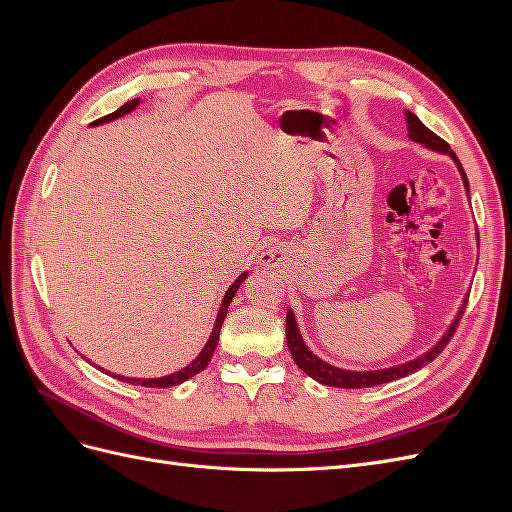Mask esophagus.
Listing matches in <instances>:
<instances>
[{
  "instance_id": "1",
  "label": "esophagus",
  "mask_w": 512,
  "mask_h": 512,
  "mask_svg": "<svg viewBox=\"0 0 512 512\" xmlns=\"http://www.w3.org/2000/svg\"><path fill=\"white\" fill-rule=\"evenodd\" d=\"M260 262L265 267H277V265H280V256H277L275 250H265L260 254Z\"/></svg>"
}]
</instances>
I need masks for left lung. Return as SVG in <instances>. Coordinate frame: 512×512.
<instances>
[{"mask_svg":"<svg viewBox=\"0 0 512 512\" xmlns=\"http://www.w3.org/2000/svg\"><path fill=\"white\" fill-rule=\"evenodd\" d=\"M406 126H408V138H410V141L423 145L425 149H431V151H436V153H444V156H448V158L455 162L459 175H461V181H463V188H466V194L470 196V183H468V177H466V170H463L461 162L455 156V151L448 147V143H444L440 136L433 134L425 126V123L418 119L414 113H410V111H406ZM466 303H468V297L463 299V303L459 305V312H457L455 320L451 322V327L446 329V333L438 339L436 346L429 348L421 356H416V359H412V361L399 363V365L386 367V369L354 371V369H342V367H335V365H331L327 361H322L320 356H316L312 350L307 348V344L303 342L301 331H299V324H297V318H294L292 309H288V314H286V344H288V350L292 354L294 363H297L299 369L305 371V374L309 378H314L316 382H320L324 386H337V389H367V386H378V384H386V382H393V380H399V378H406V376L414 374V371H418V369L425 367L427 363H431L433 359H436V356L448 344V339H451V335L455 333V327L459 324V318L463 316V309H466Z\"/></svg>","mask_w":512,"mask_h":512,"instance_id":"8db88e82","label":"left lung"}]
</instances>
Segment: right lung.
<instances>
[{
    "instance_id": "right-lung-1",
    "label": "right lung",
    "mask_w": 512,
    "mask_h": 512,
    "mask_svg": "<svg viewBox=\"0 0 512 512\" xmlns=\"http://www.w3.org/2000/svg\"><path fill=\"white\" fill-rule=\"evenodd\" d=\"M138 104H141V98L130 100V102H126L123 106H119L115 113H111V115H106V117L94 121V123H91V126H100V123H108V121H113V119H117V117L128 115V113L134 111V108H136ZM245 277H247V271H243V273L237 277V280L230 284V288L226 290L224 299H222V305H220L218 318H215L213 331H211V335H209V339H207V344H205L203 350H200V354L196 356V359H194L190 365H185L183 369L175 371V374H168V376H162V378H126V376H119V374H111V371H108V374H111V376L117 378V380H121V382H130V384H138V386H151V389H168V386H177V384H181V382H185V380H190L192 376L200 374V371H203V369L209 365L211 356H213V352H215V346H218L220 329H222V324H224V318H226V312H228V305L232 303V297H235V294H237L239 286L245 282ZM98 369H102V367H98Z\"/></svg>"
}]
</instances>
